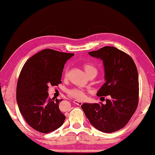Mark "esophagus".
I'll list each match as a JSON object with an SVG mask.
<instances>
[{"instance_id":"34e87169","label":"esophagus","mask_w":155,"mask_h":155,"mask_svg":"<svg viewBox=\"0 0 155 155\" xmlns=\"http://www.w3.org/2000/svg\"><path fill=\"white\" fill-rule=\"evenodd\" d=\"M73 103L75 104L78 105V106H81L82 104H83V102H82V101L76 100V99H75V100H73Z\"/></svg>"}]
</instances>
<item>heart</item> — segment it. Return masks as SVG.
I'll return each instance as SVG.
<instances>
[{
    "label": "heart",
    "instance_id": "heart-1",
    "mask_svg": "<svg viewBox=\"0 0 155 155\" xmlns=\"http://www.w3.org/2000/svg\"><path fill=\"white\" fill-rule=\"evenodd\" d=\"M84 71L86 72L87 75H90L91 74H96L97 73V68L96 66H94V65L91 64V63H85L84 65ZM68 69H65V75H67ZM68 94L69 95L70 97H73L74 99H78V100H82V99H84L85 98V92H84L83 90H80V89L78 88H72L70 89L67 91Z\"/></svg>",
    "mask_w": 155,
    "mask_h": 155
}]
</instances>
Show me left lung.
<instances>
[{
  "label": "left lung",
  "mask_w": 155,
  "mask_h": 155,
  "mask_svg": "<svg viewBox=\"0 0 155 155\" xmlns=\"http://www.w3.org/2000/svg\"><path fill=\"white\" fill-rule=\"evenodd\" d=\"M100 58L104 65L106 82L98 97L109 95L102 103H84L81 108L91 124L97 130L109 133L126 126L136 111L139 101L137 69L133 58L114 46H104L89 52Z\"/></svg>",
  "instance_id": "obj_1"
}]
</instances>
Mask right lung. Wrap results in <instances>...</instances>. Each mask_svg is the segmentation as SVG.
Here are the masks:
<instances>
[{
  "mask_svg": "<svg viewBox=\"0 0 155 155\" xmlns=\"http://www.w3.org/2000/svg\"><path fill=\"white\" fill-rule=\"evenodd\" d=\"M73 55L44 49L29 58L21 70L17 84V102L23 118L35 130L51 133L64 122L65 116L58 107L60 99L49 98L48 88L61 83L65 63Z\"/></svg>",
  "mask_w": 155,
  "mask_h": 155,
  "instance_id": "right-lung-1",
  "label": "right lung"
}]
</instances>
